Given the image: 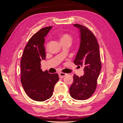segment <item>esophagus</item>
Returning <instances> with one entry per match:
<instances>
[{
  "mask_svg": "<svg viewBox=\"0 0 123 123\" xmlns=\"http://www.w3.org/2000/svg\"><path fill=\"white\" fill-rule=\"evenodd\" d=\"M67 74H66V73H62V72L59 73V78H60V79H62V78H63L64 77H65V76H66V75H67Z\"/></svg>",
  "mask_w": 123,
  "mask_h": 123,
  "instance_id": "esophagus-1",
  "label": "esophagus"
}]
</instances>
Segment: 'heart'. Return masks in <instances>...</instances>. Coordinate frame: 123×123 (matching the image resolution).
I'll use <instances>...</instances> for the list:
<instances>
[{"label":"heart","mask_w":123,"mask_h":123,"mask_svg":"<svg viewBox=\"0 0 123 123\" xmlns=\"http://www.w3.org/2000/svg\"><path fill=\"white\" fill-rule=\"evenodd\" d=\"M72 37L71 35L68 34V33H62L59 35V40L60 41L61 43H69L71 44L72 41ZM49 43L47 44V48H48L49 46Z\"/></svg>","instance_id":"b5f03b06"}]
</instances>
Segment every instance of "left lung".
<instances>
[{
    "label": "left lung",
    "mask_w": 123,
    "mask_h": 123,
    "mask_svg": "<svg viewBox=\"0 0 123 123\" xmlns=\"http://www.w3.org/2000/svg\"><path fill=\"white\" fill-rule=\"evenodd\" d=\"M79 30L80 43L74 63L84 68V74L80 77L74 74L70 94L75 99L85 100L94 93L97 80L101 70L99 46L91 31L84 26L74 24Z\"/></svg>",
    "instance_id": "8db88e82"
}]
</instances>
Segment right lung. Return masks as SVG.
I'll use <instances>...</instances> for the list:
<instances>
[{"label":"right lung","mask_w":123,"mask_h":123,"mask_svg":"<svg viewBox=\"0 0 123 123\" xmlns=\"http://www.w3.org/2000/svg\"><path fill=\"white\" fill-rule=\"evenodd\" d=\"M51 28V26L42 28L32 36L21 59V84L29 97L35 101L43 102L50 98L59 80L57 73L50 74L41 69L40 62L46 58L44 37Z\"/></svg>","instance_id":"right-lung-1"}]
</instances>
